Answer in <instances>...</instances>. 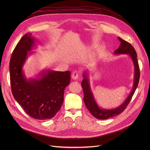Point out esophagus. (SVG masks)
I'll return each mask as SVG.
<instances>
[{
  "label": "esophagus",
  "mask_w": 150,
  "mask_h": 150,
  "mask_svg": "<svg viewBox=\"0 0 150 150\" xmlns=\"http://www.w3.org/2000/svg\"><path fill=\"white\" fill-rule=\"evenodd\" d=\"M78 77H79V73H78L77 71H74L72 74V78L74 80H77Z\"/></svg>",
  "instance_id": "34e87169"
}]
</instances>
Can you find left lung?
Masks as SVG:
<instances>
[{
  "mask_svg": "<svg viewBox=\"0 0 150 150\" xmlns=\"http://www.w3.org/2000/svg\"><path fill=\"white\" fill-rule=\"evenodd\" d=\"M120 42V45L114 52L115 54H128L131 57L134 66V81L133 84V88L127 98L125 100L123 103L117 108L113 109H104L99 108L97 104L96 101L93 98V96L92 93L89 81L86 72L83 74V80L81 82V86L84 92V102L86 106L91 114L98 119H108L115 115L121 114L125 108L127 107L130 102L134 93L139 81L140 78V69L139 63L137 59V53L132 47V45L128 42L120 38H118Z\"/></svg>",
  "mask_w": 150,
  "mask_h": 150,
  "instance_id": "obj_1",
  "label": "left lung"
}]
</instances>
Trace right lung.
Masks as SVG:
<instances>
[{
    "label": "right lung",
    "instance_id": "add662e5",
    "mask_svg": "<svg viewBox=\"0 0 150 150\" xmlns=\"http://www.w3.org/2000/svg\"><path fill=\"white\" fill-rule=\"evenodd\" d=\"M34 41L31 34H25L12 53L10 62L11 92L31 117L41 120L50 119L59 111L64 101V92L70 81V72L47 70L42 72L40 78L27 80L22 67Z\"/></svg>",
    "mask_w": 150,
    "mask_h": 150
}]
</instances>
